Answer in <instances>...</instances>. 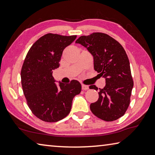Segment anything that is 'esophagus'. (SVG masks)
<instances>
[{
  "label": "esophagus",
  "mask_w": 155,
  "mask_h": 155,
  "mask_svg": "<svg viewBox=\"0 0 155 155\" xmlns=\"http://www.w3.org/2000/svg\"><path fill=\"white\" fill-rule=\"evenodd\" d=\"M81 88H82L83 90H87L89 89L88 86L85 85V84H81Z\"/></svg>",
  "instance_id": "34e87169"
}]
</instances>
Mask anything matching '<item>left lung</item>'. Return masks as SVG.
<instances>
[{
    "instance_id": "8db88e82",
    "label": "left lung",
    "mask_w": 155,
    "mask_h": 155,
    "mask_svg": "<svg viewBox=\"0 0 155 155\" xmlns=\"http://www.w3.org/2000/svg\"><path fill=\"white\" fill-rule=\"evenodd\" d=\"M75 42L87 48L94 57V70L106 79V85L99 88L98 101L90 104L92 113L106 121L121 117L130 105L134 86L130 61L124 47L101 32L81 36ZM89 87L98 90L94 85Z\"/></svg>"
}]
</instances>
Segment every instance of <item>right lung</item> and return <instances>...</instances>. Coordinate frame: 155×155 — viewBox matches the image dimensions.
<instances>
[{
	"mask_svg": "<svg viewBox=\"0 0 155 155\" xmlns=\"http://www.w3.org/2000/svg\"><path fill=\"white\" fill-rule=\"evenodd\" d=\"M77 36L46 34L31 46L21 71V86L31 113L45 122H57L68 115L74 96L81 92L79 81L54 84L52 71L59 67L63 51Z\"/></svg>",
	"mask_w": 155,
	"mask_h": 155,
	"instance_id": "obj_1",
	"label": "right lung"
}]
</instances>
